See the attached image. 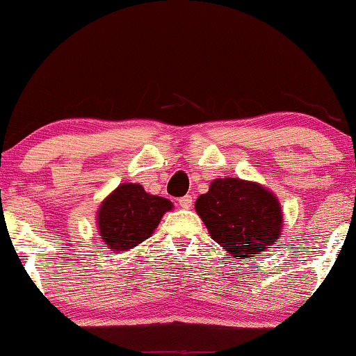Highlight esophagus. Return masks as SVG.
I'll list each match as a JSON object with an SVG mask.
<instances>
[{"instance_id":"1","label":"esophagus","mask_w":356,"mask_h":356,"mask_svg":"<svg viewBox=\"0 0 356 356\" xmlns=\"http://www.w3.org/2000/svg\"><path fill=\"white\" fill-rule=\"evenodd\" d=\"M192 201H194V199H192V195H184V197L179 199V206H181L182 209H189V207L192 206Z\"/></svg>"}]
</instances>
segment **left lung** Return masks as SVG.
<instances>
[{
    "label": "left lung",
    "instance_id": "1",
    "mask_svg": "<svg viewBox=\"0 0 356 356\" xmlns=\"http://www.w3.org/2000/svg\"><path fill=\"white\" fill-rule=\"evenodd\" d=\"M211 238L229 256L244 259L268 251L283 232V209L261 184L238 177L214 179L195 201Z\"/></svg>",
    "mask_w": 356,
    "mask_h": 356
}]
</instances>
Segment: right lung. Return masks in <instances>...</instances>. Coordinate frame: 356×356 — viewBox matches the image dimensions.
Wrapping results in <instances>:
<instances>
[{
    "mask_svg": "<svg viewBox=\"0 0 356 356\" xmlns=\"http://www.w3.org/2000/svg\"><path fill=\"white\" fill-rule=\"evenodd\" d=\"M172 202L144 191L140 184L124 182L112 191L97 211V227L110 251H129L154 234Z\"/></svg>",
    "mask_w": 356,
    "mask_h": 356,
    "instance_id": "right-lung-1",
    "label": "right lung"
}]
</instances>
